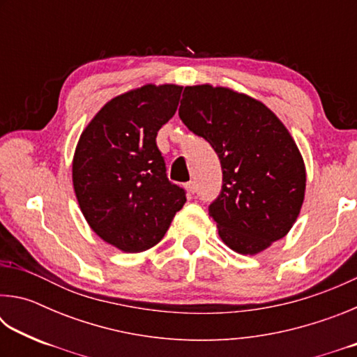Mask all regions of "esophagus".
Here are the masks:
<instances>
[{"mask_svg":"<svg viewBox=\"0 0 357 357\" xmlns=\"http://www.w3.org/2000/svg\"><path fill=\"white\" fill-rule=\"evenodd\" d=\"M185 190H187V193H189V195L192 197L193 193L197 192V184H195V181H190V183H187V184H185Z\"/></svg>","mask_w":357,"mask_h":357,"instance_id":"obj_1","label":"esophagus"}]
</instances>
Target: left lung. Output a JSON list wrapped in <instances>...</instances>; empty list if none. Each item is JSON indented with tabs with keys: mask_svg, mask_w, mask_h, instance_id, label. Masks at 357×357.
<instances>
[{
	"mask_svg": "<svg viewBox=\"0 0 357 357\" xmlns=\"http://www.w3.org/2000/svg\"><path fill=\"white\" fill-rule=\"evenodd\" d=\"M179 118L219 155L223 184L209 206L219 236L241 255L285 238L305 195V164L285 124L263 102L225 86H185Z\"/></svg>",
	"mask_w": 357,
	"mask_h": 357,
	"instance_id": "obj_1",
	"label": "left lung"
}]
</instances>
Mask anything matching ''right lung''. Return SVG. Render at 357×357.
Returning <instances> with one entry per match:
<instances>
[{
	"instance_id": "add662e5",
	"label": "right lung",
	"mask_w": 357,
	"mask_h": 357,
	"mask_svg": "<svg viewBox=\"0 0 357 357\" xmlns=\"http://www.w3.org/2000/svg\"><path fill=\"white\" fill-rule=\"evenodd\" d=\"M183 86L144 84L108 100L83 129L72 183L88 225L118 250L138 253L165 236L185 193L167 178L157 132Z\"/></svg>"
}]
</instances>
